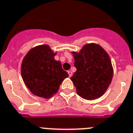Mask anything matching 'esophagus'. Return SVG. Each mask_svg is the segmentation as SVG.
Wrapping results in <instances>:
<instances>
[{"instance_id": "1", "label": "esophagus", "mask_w": 133, "mask_h": 133, "mask_svg": "<svg viewBox=\"0 0 133 133\" xmlns=\"http://www.w3.org/2000/svg\"><path fill=\"white\" fill-rule=\"evenodd\" d=\"M68 74H69V77H71L72 76V72L71 71H68Z\"/></svg>"}]
</instances>
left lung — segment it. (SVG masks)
I'll return each mask as SVG.
<instances>
[{"label":"left lung","instance_id":"obj_1","mask_svg":"<svg viewBox=\"0 0 133 133\" xmlns=\"http://www.w3.org/2000/svg\"><path fill=\"white\" fill-rule=\"evenodd\" d=\"M76 71L71 76L77 94L86 100L98 98L107 90L113 77L109 55L100 45H84L79 52L72 51Z\"/></svg>","mask_w":133,"mask_h":133}]
</instances>
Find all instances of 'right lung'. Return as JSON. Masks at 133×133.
Returning <instances> with one entry per match:
<instances>
[{"mask_svg": "<svg viewBox=\"0 0 133 133\" xmlns=\"http://www.w3.org/2000/svg\"><path fill=\"white\" fill-rule=\"evenodd\" d=\"M48 45L35 46L29 51L21 63V76L25 86L37 96L49 99L57 92L68 74Z\"/></svg>", "mask_w": 133, "mask_h": 133, "instance_id": "obj_1", "label": "right lung"}]
</instances>
